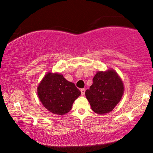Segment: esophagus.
I'll return each instance as SVG.
<instances>
[{
  "mask_svg": "<svg viewBox=\"0 0 153 153\" xmlns=\"http://www.w3.org/2000/svg\"><path fill=\"white\" fill-rule=\"evenodd\" d=\"M85 91H86L85 88H82V89L80 90L81 93H82V95H84V93H85Z\"/></svg>",
  "mask_w": 153,
  "mask_h": 153,
  "instance_id": "obj_1",
  "label": "esophagus"
}]
</instances>
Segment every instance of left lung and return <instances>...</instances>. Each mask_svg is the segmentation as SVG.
Segmentation results:
<instances>
[{
    "instance_id": "obj_1",
    "label": "left lung",
    "mask_w": 153,
    "mask_h": 153,
    "mask_svg": "<svg viewBox=\"0 0 153 153\" xmlns=\"http://www.w3.org/2000/svg\"><path fill=\"white\" fill-rule=\"evenodd\" d=\"M124 93V84L114 70L98 71L93 79V84L85 95L95 113L111 112L119 103Z\"/></svg>"
}]
</instances>
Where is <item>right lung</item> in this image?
<instances>
[{"mask_svg":"<svg viewBox=\"0 0 153 153\" xmlns=\"http://www.w3.org/2000/svg\"><path fill=\"white\" fill-rule=\"evenodd\" d=\"M37 91L42 105L52 113L60 115L69 112L74 101L81 94L74 83L56 73L46 74Z\"/></svg>","mask_w":153,"mask_h":153,"instance_id":"add662e5","label":"right lung"}]
</instances>
